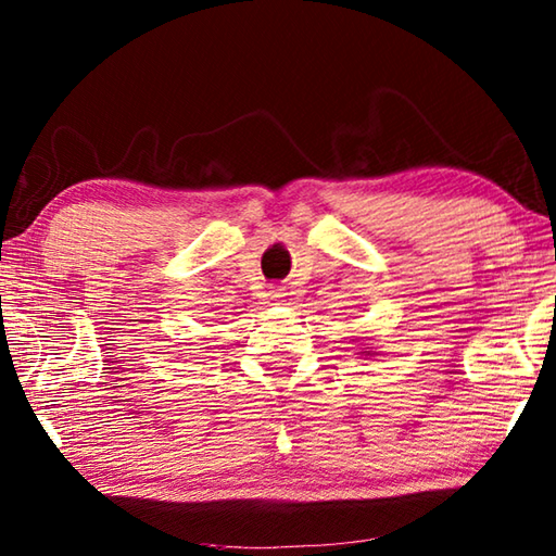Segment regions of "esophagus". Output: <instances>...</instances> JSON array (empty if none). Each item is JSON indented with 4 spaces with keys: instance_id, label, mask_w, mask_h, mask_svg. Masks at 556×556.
Segmentation results:
<instances>
[{
    "instance_id": "obj_1",
    "label": "esophagus",
    "mask_w": 556,
    "mask_h": 556,
    "mask_svg": "<svg viewBox=\"0 0 556 556\" xmlns=\"http://www.w3.org/2000/svg\"><path fill=\"white\" fill-rule=\"evenodd\" d=\"M285 296H287V293H285V289H281V287H267V291L263 293V299L267 303H279Z\"/></svg>"
}]
</instances>
